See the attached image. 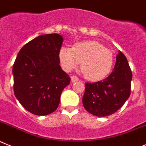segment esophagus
I'll return each instance as SVG.
<instances>
[{"label": "esophagus", "instance_id": "esophagus-1", "mask_svg": "<svg viewBox=\"0 0 146 146\" xmlns=\"http://www.w3.org/2000/svg\"><path fill=\"white\" fill-rule=\"evenodd\" d=\"M70 79H71L72 82H76V81H78V77H77V76H72L71 77H70Z\"/></svg>", "mask_w": 146, "mask_h": 146}]
</instances>
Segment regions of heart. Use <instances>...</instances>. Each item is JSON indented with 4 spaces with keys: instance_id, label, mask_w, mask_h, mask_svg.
I'll return each mask as SVG.
<instances>
[{
    "instance_id": "1",
    "label": "heart",
    "mask_w": 146,
    "mask_h": 146,
    "mask_svg": "<svg viewBox=\"0 0 146 146\" xmlns=\"http://www.w3.org/2000/svg\"><path fill=\"white\" fill-rule=\"evenodd\" d=\"M113 54L94 40L76 43L71 48L62 47L59 60L64 70L70 72L78 66L86 79L92 81L102 80L111 72L113 64Z\"/></svg>"
}]
</instances>
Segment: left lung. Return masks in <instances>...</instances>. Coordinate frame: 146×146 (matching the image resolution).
<instances>
[{"label": "left lung", "mask_w": 146, "mask_h": 146, "mask_svg": "<svg viewBox=\"0 0 146 146\" xmlns=\"http://www.w3.org/2000/svg\"><path fill=\"white\" fill-rule=\"evenodd\" d=\"M132 73L124 54L119 51L113 71L102 81L86 83L83 106L92 115L104 117L120 109L130 95Z\"/></svg>", "instance_id": "obj_1"}]
</instances>
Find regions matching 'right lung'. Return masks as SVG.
<instances>
[{"instance_id":"add662e5","label":"right lung","mask_w":146,"mask_h":146,"mask_svg":"<svg viewBox=\"0 0 146 146\" xmlns=\"http://www.w3.org/2000/svg\"><path fill=\"white\" fill-rule=\"evenodd\" d=\"M63 38L57 33L35 38L20 49L12 69L15 97L31 113L45 115L57 108L70 82L62 70L59 51Z\"/></svg>"}]
</instances>
